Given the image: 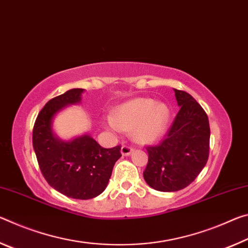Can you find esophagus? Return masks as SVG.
<instances>
[{
  "instance_id": "34e87169",
  "label": "esophagus",
  "mask_w": 248,
  "mask_h": 248,
  "mask_svg": "<svg viewBox=\"0 0 248 248\" xmlns=\"http://www.w3.org/2000/svg\"><path fill=\"white\" fill-rule=\"evenodd\" d=\"M133 152H134V148H132L131 146H127V145H123L121 148V153L123 156H129Z\"/></svg>"
}]
</instances>
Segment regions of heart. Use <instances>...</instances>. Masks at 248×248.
Wrapping results in <instances>:
<instances>
[{
	"label": "heart",
	"instance_id": "heart-1",
	"mask_svg": "<svg viewBox=\"0 0 248 248\" xmlns=\"http://www.w3.org/2000/svg\"><path fill=\"white\" fill-rule=\"evenodd\" d=\"M169 119L167 104L157 103L148 97H139L120 105L114 116H108L104 124L109 132L115 134L133 129L134 139L140 143L149 144L165 133Z\"/></svg>",
	"mask_w": 248,
	"mask_h": 248
}]
</instances>
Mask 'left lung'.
I'll list each match as a JSON object with an SVG mask.
<instances>
[{
    "label": "left lung",
    "mask_w": 248,
    "mask_h": 248,
    "mask_svg": "<svg viewBox=\"0 0 248 248\" xmlns=\"http://www.w3.org/2000/svg\"><path fill=\"white\" fill-rule=\"evenodd\" d=\"M179 112L166 139L147 146L144 179L153 189L178 191L196 179L209 158L210 125L204 109L186 91L173 89Z\"/></svg>",
    "instance_id": "obj_1"
}]
</instances>
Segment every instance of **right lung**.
Segmentation results:
<instances>
[{"label":"right lung","instance_id":"right-lung-1","mask_svg":"<svg viewBox=\"0 0 248 248\" xmlns=\"http://www.w3.org/2000/svg\"><path fill=\"white\" fill-rule=\"evenodd\" d=\"M83 91L71 89L45 104L32 129V147L40 171L52 188L69 198L88 200L104 191L122 155L121 146L103 148L89 134L66 141L52 132L55 115L80 103Z\"/></svg>","mask_w":248,"mask_h":248}]
</instances>
